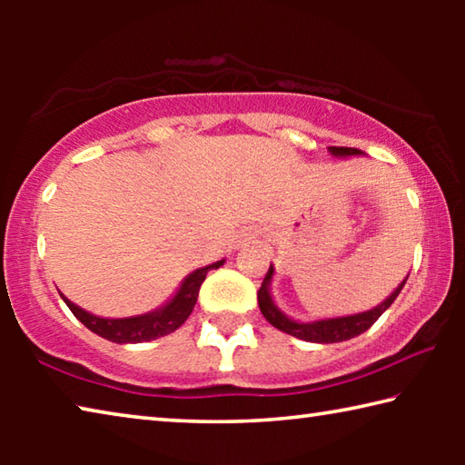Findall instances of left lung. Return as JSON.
<instances>
[{
  "label": "left lung",
  "instance_id": "left-lung-1",
  "mask_svg": "<svg viewBox=\"0 0 465 465\" xmlns=\"http://www.w3.org/2000/svg\"><path fill=\"white\" fill-rule=\"evenodd\" d=\"M330 153L336 155V157L338 155H341V157L363 155V152H361V149H355V147H330ZM272 274H274V269L271 264V269H269V272H266L261 289H258V305H261L262 316L269 320V324H272L274 328H279L281 332H287V334L295 336V338H302V341L322 342V344L342 342V341H349V338H355L359 334H363L365 330L371 328L377 322V318H380L381 313L390 308V305L393 303V299L400 295V291H402L404 282L408 279L406 277L388 299H383V302L377 305V308L369 310V312L352 313V316H342V318L316 320V322H295V320L287 318L285 313H282L272 302V295H271Z\"/></svg>",
  "mask_w": 465,
  "mask_h": 465
}]
</instances>
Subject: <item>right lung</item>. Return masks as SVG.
Masks as SVG:
<instances>
[{"instance_id": "right-lung-1", "label": "right lung", "mask_w": 465, "mask_h": 465, "mask_svg": "<svg viewBox=\"0 0 465 465\" xmlns=\"http://www.w3.org/2000/svg\"><path fill=\"white\" fill-rule=\"evenodd\" d=\"M223 262L225 261H219L209 266H203V269H196L183 281V285H180V289L176 291V295L172 297L163 308L149 313H141V316H133V318L113 320V318L94 316V313L77 308V305L69 302L65 295L61 297L63 302L67 303V308L74 312V316L80 320L85 328L92 330L94 334H98L116 344L147 342V341H155V338L174 332V330H178L184 324L186 318L191 316V312L194 308L196 297H199V289L203 285L204 277H207V272L211 269H219Z\"/></svg>"}]
</instances>
